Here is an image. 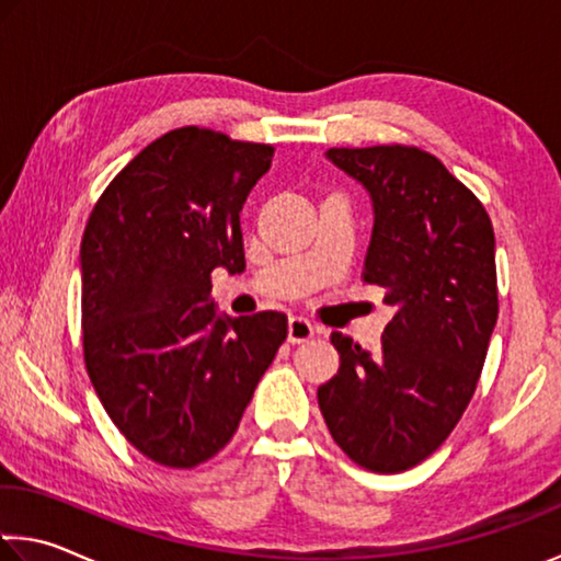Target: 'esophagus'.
<instances>
[{"label": "esophagus", "mask_w": 561, "mask_h": 561, "mask_svg": "<svg viewBox=\"0 0 561 561\" xmlns=\"http://www.w3.org/2000/svg\"><path fill=\"white\" fill-rule=\"evenodd\" d=\"M317 334V327L309 322L305 317H291L289 324H287V336L291 344H301V342H309L312 336Z\"/></svg>", "instance_id": "obj_1"}]
</instances>
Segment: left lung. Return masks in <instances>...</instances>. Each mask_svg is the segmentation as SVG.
Instances as JSON below:
<instances>
[{
    "instance_id": "obj_1",
    "label": "left lung",
    "mask_w": 561,
    "mask_h": 561,
    "mask_svg": "<svg viewBox=\"0 0 561 561\" xmlns=\"http://www.w3.org/2000/svg\"><path fill=\"white\" fill-rule=\"evenodd\" d=\"M327 157L367 186L364 282L385 289L397 314L375 354L332 334L342 364L317 399L354 465L397 474L442 447L477 389L500 314L494 227L474 192L420 147H332Z\"/></svg>"
}]
</instances>
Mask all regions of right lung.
<instances>
[{
    "label": "right lung",
    "instance_id": "right-lung-1",
    "mask_svg": "<svg viewBox=\"0 0 561 561\" xmlns=\"http://www.w3.org/2000/svg\"><path fill=\"white\" fill-rule=\"evenodd\" d=\"M274 147L172 129L106 184L82 237L87 375L147 459L192 469L234 437L287 317H217L211 272L244 270L239 211Z\"/></svg>",
    "mask_w": 561,
    "mask_h": 561
}]
</instances>
